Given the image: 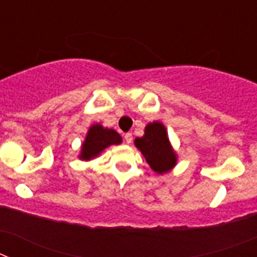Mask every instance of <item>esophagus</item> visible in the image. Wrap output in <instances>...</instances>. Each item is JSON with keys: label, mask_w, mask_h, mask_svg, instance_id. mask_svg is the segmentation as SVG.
Instances as JSON below:
<instances>
[{"label": "esophagus", "mask_w": 257, "mask_h": 257, "mask_svg": "<svg viewBox=\"0 0 257 257\" xmlns=\"http://www.w3.org/2000/svg\"><path fill=\"white\" fill-rule=\"evenodd\" d=\"M124 140H126L127 144H130V143L133 142V134H131V133L124 134Z\"/></svg>", "instance_id": "1"}]
</instances>
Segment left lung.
<instances>
[{
	"label": "left lung",
	"instance_id": "obj_1",
	"mask_svg": "<svg viewBox=\"0 0 257 257\" xmlns=\"http://www.w3.org/2000/svg\"><path fill=\"white\" fill-rule=\"evenodd\" d=\"M135 145L157 174H166L176 165L178 157L170 144L166 127L161 122L147 124L144 135L136 138Z\"/></svg>",
	"mask_w": 257,
	"mask_h": 257
}]
</instances>
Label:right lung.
I'll return each mask as SVG.
<instances>
[{"label": "right lung", "instance_id": "1", "mask_svg": "<svg viewBox=\"0 0 257 257\" xmlns=\"http://www.w3.org/2000/svg\"><path fill=\"white\" fill-rule=\"evenodd\" d=\"M122 138L115 130L105 128L100 123L92 124L87 131L86 139L81 147L79 160L90 161L97 157L110 145L121 144Z\"/></svg>", "mask_w": 257, "mask_h": 257}]
</instances>
